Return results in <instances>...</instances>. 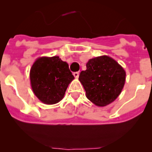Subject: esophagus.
<instances>
[{"mask_svg": "<svg viewBox=\"0 0 152 152\" xmlns=\"http://www.w3.org/2000/svg\"><path fill=\"white\" fill-rule=\"evenodd\" d=\"M73 76H74L75 78H79V72H74V73H73Z\"/></svg>", "mask_w": 152, "mask_h": 152, "instance_id": "34e87169", "label": "esophagus"}]
</instances>
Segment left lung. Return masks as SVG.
Returning <instances> with one entry per match:
<instances>
[{
    "mask_svg": "<svg viewBox=\"0 0 152 152\" xmlns=\"http://www.w3.org/2000/svg\"><path fill=\"white\" fill-rule=\"evenodd\" d=\"M79 80L83 85L87 99L99 107L114 102L125 84L126 72L113 58L102 56L90 59Z\"/></svg>",
    "mask_w": 152,
    "mask_h": 152,
    "instance_id": "8db88e82",
    "label": "left lung"
}]
</instances>
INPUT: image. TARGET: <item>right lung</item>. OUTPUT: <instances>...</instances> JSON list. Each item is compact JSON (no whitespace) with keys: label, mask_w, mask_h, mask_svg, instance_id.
I'll return each mask as SVG.
<instances>
[{"label":"right lung","mask_w":152,"mask_h":152,"mask_svg":"<svg viewBox=\"0 0 152 152\" xmlns=\"http://www.w3.org/2000/svg\"><path fill=\"white\" fill-rule=\"evenodd\" d=\"M73 79L68 64L56 56L38 58L30 70L32 90L46 104L60 102Z\"/></svg>","instance_id":"obj_1"}]
</instances>
